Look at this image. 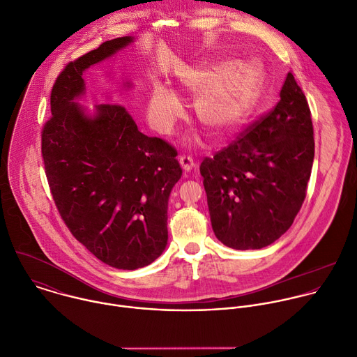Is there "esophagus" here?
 <instances>
[{
	"label": "esophagus",
	"instance_id": "34e87169",
	"mask_svg": "<svg viewBox=\"0 0 357 357\" xmlns=\"http://www.w3.org/2000/svg\"><path fill=\"white\" fill-rule=\"evenodd\" d=\"M179 164H181V167H182V169L185 172H189V171H192L196 167L193 158L189 157V155H181L179 157Z\"/></svg>",
	"mask_w": 357,
	"mask_h": 357
}]
</instances>
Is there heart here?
Masks as SVG:
<instances>
[{"mask_svg":"<svg viewBox=\"0 0 357 357\" xmlns=\"http://www.w3.org/2000/svg\"><path fill=\"white\" fill-rule=\"evenodd\" d=\"M179 86L195 98V112L202 125L214 133H228L241 126L259 99L255 68L248 63L214 61L186 67L178 73ZM183 113L175 91L155 84L147 103L149 122L161 135H171Z\"/></svg>","mask_w":357,"mask_h":357,"instance_id":"b5f03b06","label":"heart"}]
</instances>
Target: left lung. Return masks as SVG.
Segmentation results:
<instances>
[{
  "instance_id": "left-lung-1",
  "label": "left lung",
  "mask_w": 357,
  "mask_h": 357,
  "mask_svg": "<svg viewBox=\"0 0 357 357\" xmlns=\"http://www.w3.org/2000/svg\"><path fill=\"white\" fill-rule=\"evenodd\" d=\"M312 161L311 112L289 73L275 109L200 165L218 241L247 251L279 240L304 202Z\"/></svg>"
}]
</instances>
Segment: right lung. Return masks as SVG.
Masks as SVG:
<instances>
[{"label": "right lung", "mask_w": 357, "mask_h": 357, "mask_svg": "<svg viewBox=\"0 0 357 357\" xmlns=\"http://www.w3.org/2000/svg\"><path fill=\"white\" fill-rule=\"evenodd\" d=\"M133 42L107 40L68 63L53 85L52 117L42 132L46 176L61 218L92 255L123 271L147 266L164 252L168 199L182 169L175 150L139 132L125 106L99 103L89 114L75 100L85 93L84 71Z\"/></svg>", "instance_id": "obj_1"}]
</instances>
